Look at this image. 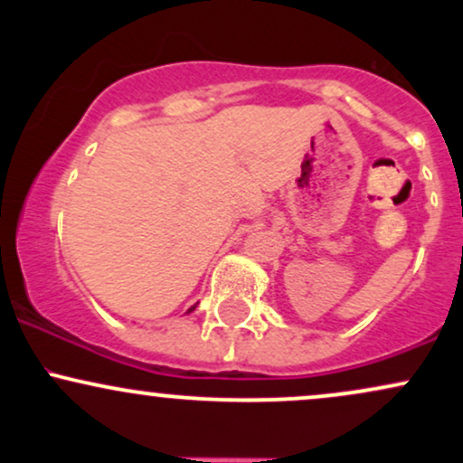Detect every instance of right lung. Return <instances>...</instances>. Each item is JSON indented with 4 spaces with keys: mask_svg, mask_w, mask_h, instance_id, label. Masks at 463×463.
<instances>
[{
    "mask_svg": "<svg viewBox=\"0 0 463 463\" xmlns=\"http://www.w3.org/2000/svg\"><path fill=\"white\" fill-rule=\"evenodd\" d=\"M194 309H195V307H191V309H189V311H194ZM189 311H187V313H189Z\"/></svg>",
    "mask_w": 463,
    "mask_h": 463,
    "instance_id": "obj_1",
    "label": "right lung"
}]
</instances>
